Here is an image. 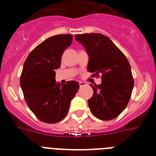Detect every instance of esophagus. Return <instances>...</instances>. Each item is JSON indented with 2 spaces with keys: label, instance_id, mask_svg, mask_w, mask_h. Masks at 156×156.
<instances>
[{
  "label": "esophagus",
  "instance_id": "esophagus-1",
  "mask_svg": "<svg viewBox=\"0 0 156 156\" xmlns=\"http://www.w3.org/2000/svg\"><path fill=\"white\" fill-rule=\"evenodd\" d=\"M79 83H80V87H84V86H86V85H87V83L86 82H82V81H80Z\"/></svg>",
  "mask_w": 156,
  "mask_h": 156
}]
</instances>
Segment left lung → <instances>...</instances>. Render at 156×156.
Here are the masks:
<instances>
[{"instance_id": "1", "label": "left lung", "mask_w": 156, "mask_h": 156, "mask_svg": "<svg viewBox=\"0 0 156 156\" xmlns=\"http://www.w3.org/2000/svg\"><path fill=\"white\" fill-rule=\"evenodd\" d=\"M89 57L87 70L101 73V83L90 87L94 94L87 103L94 116L102 120L116 118L126 108L133 87L130 65L108 37L101 34L75 36Z\"/></svg>"}]
</instances>
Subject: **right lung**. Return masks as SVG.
I'll return each mask as SVG.
<instances>
[{"mask_svg":"<svg viewBox=\"0 0 156 156\" xmlns=\"http://www.w3.org/2000/svg\"><path fill=\"white\" fill-rule=\"evenodd\" d=\"M72 42L71 34L49 37L30 52L23 65L20 86L25 100L42 122L55 123L64 119L79 89L76 81L61 84L55 80L62 55Z\"/></svg>","mask_w":156,"mask_h":156,"instance_id":"right-lung-1","label":"right lung"}]
</instances>
